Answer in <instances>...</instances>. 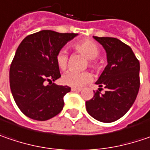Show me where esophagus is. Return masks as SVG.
Here are the masks:
<instances>
[{
    "label": "esophagus",
    "instance_id": "obj_1",
    "mask_svg": "<svg viewBox=\"0 0 150 150\" xmlns=\"http://www.w3.org/2000/svg\"><path fill=\"white\" fill-rule=\"evenodd\" d=\"M71 91H81V89H80V88L72 87L71 88Z\"/></svg>",
    "mask_w": 150,
    "mask_h": 150
}]
</instances>
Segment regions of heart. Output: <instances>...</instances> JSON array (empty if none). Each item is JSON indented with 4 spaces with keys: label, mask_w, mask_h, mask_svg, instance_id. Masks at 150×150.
<instances>
[{
    "label": "heart",
    "mask_w": 150,
    "mask_h": 150,
    "mask_svg": "<svg viewBox=\"0 0 150 150\" xmlns=\"http://www.w3.org/2000/svg\"><path fill=\"white\" fill-rule=\"evenodd\" d=\"M72 48L75 52L81 54L87 59L89 67L94 70H99L101 68V62L96 59L100 53L98 45L90 39H82L72 44ZM58 67L61 70H65L68 67L69 55L66 51L60 50L55 58ZM91 80V75L88 71L81 73L67 72L63 75L62 82L64 85L74 88H81Z\"/></svg>",
    "instance_id": "heart-1"
}]
</instances>
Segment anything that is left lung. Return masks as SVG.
I'll use <instances>...</instances> for the list:
<instances>
[{
    "label": "left lung",
    "mask_w": 150,
    "mask_h": 150,
    "mask_svg": "<svg viewBox=\"0 0 150 150\" xmlns=\"http://www.w3.org/2000/svg\"><path fill=\"white\" fill-rule=\"evenodd\" d=\"M107 52L108 65L98 81L99 91L86 101L87 112L102 122L118 120L133 106L139 90V61L132 49L117 38L93 37ZM106 89L105 93L100 91Z\"/></svg>",
    "instance_id": "8db88e82"
}]
</instances>
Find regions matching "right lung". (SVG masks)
I'll use <instances>...</instances> for the list:
<instances>
[{
  "label": "right lung",
  "mask_w": 150,
  "mask_h": 150,
  "mask_svg": "<svg viewBox=\"0 0 150 150\" xmlns=\"http://www.w3.org/2000/svg\"><path fill=\"white\" fill-rule=\"evenodd\" d=\"M77 33L42 30L23 39L10 67V87L14 101L27 117L46 121L64 108L67 86L54 83L61 75L55 61L57 54Z\"/></svg>",
  "instance_id": "add662e5"
}]
</instances>
